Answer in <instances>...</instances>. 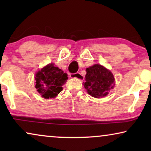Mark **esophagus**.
<instances>
[{
	"mask_svg": "<svg viewBox=\"0 0 151 151\" xmlns=\"http://www.w3.org/2000/svg\"><path fill=\"white\" fill-rule=\"evenodd\" d=\"M70 78H77V79L79 80H82L83 79V76L80 73H71L70 74Z\"/></svg>",
	"mask_w": 151,
	"mask_h": 151,
	"instance_id": "34e87169",
	"label": "esophagus"
}]
</instances>
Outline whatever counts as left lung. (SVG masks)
Listing matches in <instances>:
<instances>
[{
    "label": "left lung",
    "instance_id": "1",
    "mask_svg": "<svg viewBox=\"0 0 151 151\" xmlns=\"http://www.w3.org/2000/svg\"><path fill=\"white\" fill-rule=\"evenodd\" d=\"M86 82L83 84L87 93L96 98H104L114 87L115 78L111 71L96 64L86 68Z\"/></svg>",
    "mask_w": 151,
    "mask_h": 151
}]
</instances>
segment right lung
I'll return each mask as SVG.
<instances>
[{
  "mask_svg": "<svg viewBox=\"0 0 151 151\" xmlns=\"http://www.w3.org/2000/svg\"><path fill=\"white\" fill-rule=\"evenodd\" d=\"M67 79V73L51 63L36 73L35 87L42 98H53L63 91V85Z\"/></svg>",
  "mask_w": 151,
  "mask_h": 151,
  "instance_id": "obj_1",
  "label": "right lung"
}]
</instances>
